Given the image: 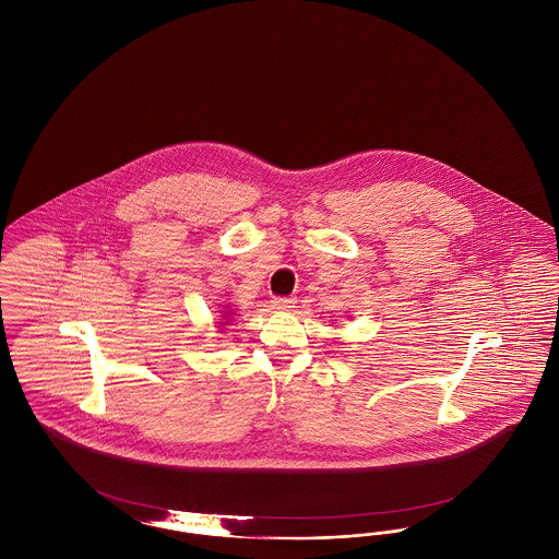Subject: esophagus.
Masks as SVG:
<instances>
[{
    "instance_id": "1",
    "label": "esophagus",
    "mask_w": 559,
    "mask_h": 559,
    "mask_svg": "<svg viewBox=\"0 0 559 559\" xmlns=\"http://www.w3.org/2000/svg\"><path fill=\"white\" fill-rule=\"evenodd\" d=\"M272 306L276 310H292V308H295V297H274Z\"/></svg>"
}]
</instances>
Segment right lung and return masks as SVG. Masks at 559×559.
Instances as JSON below:
<instances>
[{
    "instance_id": "1",
    "label": "right lung",
    "mask_w": 559,
    "mask_h": 559,
    "mask_svg": "<svg viewBox=\"0 0 559 559\" xmlns=\"http://www.w3.org/2000/svg\"><path fill=\"white\" fill-rule=\"evenodd\" d=\"M226 317H228V312H226ZM226 317H224V319H226ZM219 324H226V322H219Z\"/></svg>"
}]
</instances>
